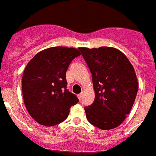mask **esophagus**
I'll return each instance as SVG.
<instances>
[{
  "mask_svg": "<svg viewBox=\"0 0 156 156\" xmlns=\"http://www.w3.org/2000/svg\"><path fill=\"white\" fill-rule=\"evenodd\" d=\"M82 96H83V94L82 93H80L78 95V99H79L80 100H81V99H82Z\"/></svg>",
  "mask_w": 156,
  "mask_h": 156,
  "instance_id": "1",
  "label": "esophagus"
}]
</instances>
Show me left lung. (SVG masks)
Returning a JSON list of instances; mask_svg holds the SVG:
<instances>
[{
    "label": "left lung",
    "instance_id": "obj_1",
    "mask_svg": "<svg viewBox=\"0 0 156 156\" xmlns=\"http://www.w3.org/2000/svg\"><path fill=\"white\" fill-rule=\"evenodd\" d=\"M92 76L95 100L84 108L90 123L102 130L120 125L132 110L138 92L132 64L112 47L79 48Z\"/></svg>",
    "mask_w": 156,
    "mask_h": 156
}]
</instances>
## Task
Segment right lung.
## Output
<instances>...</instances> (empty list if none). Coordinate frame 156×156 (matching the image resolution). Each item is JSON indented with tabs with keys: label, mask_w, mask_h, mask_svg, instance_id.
<instances>
[{
	"label": "right lung",
	"mask_w": 156,
	"mask_h": 156,
	"mask_svg": "<svg viewBox=\"0 0 156 156\" xmlns=\"http://www.w3.org/2000/svg\"><path fill=\"white\" fill-rule=\"evenodd\" d=\"M74 48L52 47L36 54L22 76L24 105L33 119L41 125L54 126L69 116V109L79 102L67 89L66 72L80 55Z\"/></svg>",
	"instance_id": "add662e5"
}]
</instances>
